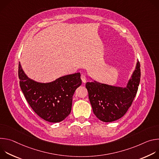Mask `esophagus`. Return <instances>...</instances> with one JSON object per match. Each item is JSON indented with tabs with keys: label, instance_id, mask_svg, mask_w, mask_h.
<instances>
[{
	"label": "esophagus",
	"instance_id": "obj_1",
	"mask_svg": "<svg viewBox=\"0 0 159 159\" xmlns=\"http://www.w3.org/2000/svg\"><path fill=\"white\" fill-rule=\"evenodd\" d=\"M80 78H81V80H82V82L83 83H85L86 82V80H87V79H86V77L84 75H81V77H80Z\"/></svg>",
	"mask_w": 159,
	"mask_h": 159
}]
</instances>
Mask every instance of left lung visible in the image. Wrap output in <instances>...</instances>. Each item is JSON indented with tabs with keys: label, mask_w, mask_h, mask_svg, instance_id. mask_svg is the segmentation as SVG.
I'll list each match as a JSON object with an SVG mask.
<instances>
[{
	"label": "left lung",
	"mask_w": 159,
	"mask_h": 159,
	"mask_svg": "<svg viewBox=\"0 0 159 159\" xmlns=\"http://www.w3.org/2000/svg\"><path fill=\"white\" fill-rule=\"evenodd\" d=\"M139 60L126 87L102 84L96 80L85 87L94 114L103 122H112L123 117L137 94L140 81Z\"/></svg>",
	"instance_id": "obj_1"
}]
</instances>
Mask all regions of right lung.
I'll return each mask as SVG.
<instances>
[{
  "label": "right lung",
  "instance_id": "right-lung-1",
  "mask_svg": "<svg viewBox=\"0 0 159 159\" xmlns=\"http://www.w3.org/2000/svg\"><path fill=\"white\" fill-rule=\"evenodd\" d=\"M18 75L26 101L40 118L58 123L69 115L73 95L82 84L80 73L65 75L51 82H38L26 75L19 62Z\"/></svg>",
  "mask_w": 159,
  "mask_h": 159
}]
</instances>
